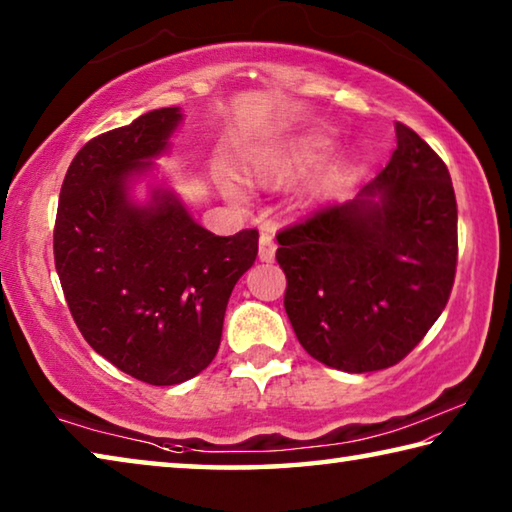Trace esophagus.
I'll return each mask as SVG.
<instances>
[{
  "label": "esophagus",
  "mask_w": 512,
  "mask_h": 512,
  "mask_svg": "<svg viewBox=\"0 0 512 512\" xmlns=\"http://www.w3.org/2000/svg\"><path fill=\"white\" fill-rule=\"evenodd\" d=\"M273 257H275L273 230L264 228L262 235H259V259H262V262H273Z\"/></svg>",
  "instance_id": "34e87169"
}]
</instances>
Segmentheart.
<instances>
[{
  "instance_id": "b5f03b06",
  "label": "heart",
  "mask_w": 512,
  "mask_h": 512,
  "mask_svg": "<svg viewBox=\"0 0 512 512\" xmlns=\"http://www.w3.org/2000/svg\"><path fill=\"white\" fill-rule=\"evenodd\" d=\"M329 151V140L323 135H300L293 140L255 153L246 162V176L257 185L277 187L291 183L325 158ZM223 192L228 196H239L237 185L232 180H223Z\"/></svg>"
}]
</instances>
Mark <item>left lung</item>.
<instances>
[{"label":"left lung","mask_w":512,"mask_h":512,"mask_svg":"<svg viewBox=\"0 0 512 512\" xmlns=\"http://www.w3.org/2000/svg\"><path fill=\"white\" fill-rule=\"evenodd\" d=\"M397 149L348 203L277 232L284 309L311 357L345 372L400 363L449 300L458 212L445 162L397 121Z\"/></svg>","instance_id":"8db88e82"}]
</instances>
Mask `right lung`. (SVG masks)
<instances>
[{"label": "right lung", "instance_id": "1", "mask_svg": "<svg viewBox=\"0 0 512 512\" xmlns=\"http://www.w3.org/2000/svg\"><path fill=\"white\" fill-rule=\"evenodd\" d=\"M180 119V108H160L92 137L65 173L54 228L60 287L83 339L151 386L210 366L259 239L257 230L212 235L169 189L133 203L131 180L167 151Z\"/></svg>", "mask_w": 512, "mask_h": 512}]
</instances>
